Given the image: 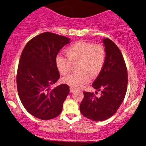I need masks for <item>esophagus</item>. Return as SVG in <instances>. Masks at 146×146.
I'll list each match as a JSON object with an SVG mask.
<instances>
[{"label":"esophagus","mask_w":146,"mask_h":146,"mask_svg":"<svg viewBox=\"0 0 146 146\" xmlns=\"http://www.w3.org/2000/svg\"><path fill=\"white\" fill-rule=\"evenodd\" d=\"M75 88H72V87H70V92L71 93H73V92L75 91Z\"/></svg>","instance_id":"34e87169"}]
</instances>
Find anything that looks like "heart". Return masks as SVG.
Segmentation results:
<instances>
[{
    "label": "heart",
    "mask_w": 146,
    "mask_h": 146,
    "mask_svg": "<svg viewBox=\"0 0 146 146\" xmlns=\"http://www.w3.org/2000/svg\"><path fill=\"white\" fill-rule=\"evenodd\" d=\"M66 56L58 55L56 66L62 75H66L76 64L78 73L64 78L63 82L72 88H77L88 83L90 75L95 78L101 73L106 62V49L102 44H94L90 42L78 41L65 49Z\"/></svg>",
    "instance_id": "b5f03b06"
}]
</instances>
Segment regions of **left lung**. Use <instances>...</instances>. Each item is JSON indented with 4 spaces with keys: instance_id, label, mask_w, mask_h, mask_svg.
<instances>
[{
    "instance_id": "1",
    "label": "left lung",
    "mask_w": 146,
    "mask_h": 146,
    "mask_svg": "<svg viewBox=\"0 0 146 146\" xmlns=\"http://www.w3.org/2000/svg\"><path fill=\"white\" fill-rule=\"evenodd\" d=\"M106 62L103 69L92 86L101 96L84 92L80 105L81 113L95 121L108 119L117 112L124 100L128 86V72L119 48L108 38H104ZM95 93H98L96 92Z\"/></svg>"
}]
</instances>
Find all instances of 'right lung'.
Listing matches in <instances>:
<instances>
[{
	"mask_svg": "<svg viewBox=\"0 0 146 146\" xmlns=\"http://www.w3.org/2000/svg\"><path fill=\"white\" fill-rule=\"evenodd\" d=\"M69 40L44 32L30 40L21 53L16 76L18 95L27 111L42 120L58 117L69 93L65 84L50 89L60 78L57 55Z\"/></svg>",
	"mask_w": 146,
	"mask_h": 146,
	"instance_id": "obj_1",
	"label": "right lung"
}]
</instances>
